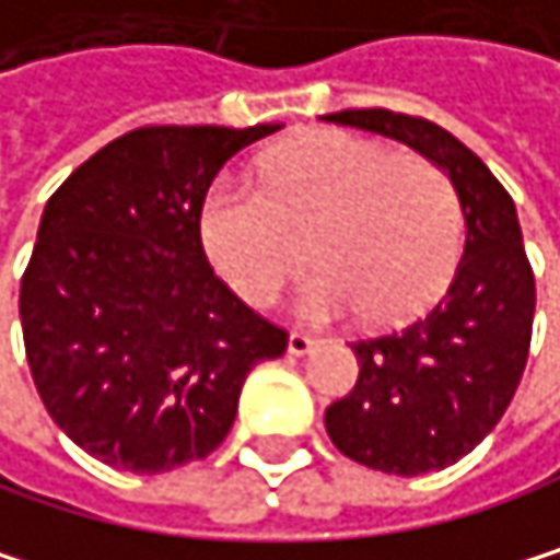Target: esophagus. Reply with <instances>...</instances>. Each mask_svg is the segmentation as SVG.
Segmentation results:
<instances>
[{"instance_id":"1","label":"esophagus","mask_w":560,"mask_h":560,"mask_svg":"<svg viewBox=\"0 0 560 560\" xmlns=\"http://www.w3.org/2000/svg\"><path fill=\"white\" fill-rule=\"evenodd\" d=\"M317 343H320V340L306 337V334H290V337H287V353H293V357H303V353H311Z\"/></svg>"}]
</instances>
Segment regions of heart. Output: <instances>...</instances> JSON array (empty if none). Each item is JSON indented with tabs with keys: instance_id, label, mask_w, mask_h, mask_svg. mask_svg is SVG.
<instances>
[{
	"instance_id": "b5f03b06",
	"label": "heart",
	"mask_w": 560,
	"mask_h": 560,
	"mask_svg": "<svg viewBox=\"0 0 560 560\" xmlns=\"http://www.w3.org/2000/svg\"><path fill=\"white\" fill-rule=\"evenodd\" d=\"M200 243L236 296L264 306L303 264L320 270L296 293L306 320L363 311L390 327L421 317L460 257V203L421 156L350 132H311L264 160V192L217 176L200 203Z\"/></svg>"
}]
</instances>
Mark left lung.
Returning <instances> with one entry per match:
<instances>
[{
	"mask_svg": "<svg viewBox=\"0 0 560 560\" xmlns=\"http://www.w3.org/2000/svg\"><path fill=\"white\" fill-rule=\"evenodd\" d=\"M327 122L368 129L421 153L454 186L467 240L444 300L397 334L350 343L353 390L324 413L350 460L400 478L444 470L504 417L530 347V273L514 200L447 129L390 109H343Z\"/></svg>",
	"mask_w": 560,
	"mask_h": 560,
	"instance_id": "obj_1",
	"label": "left lung"
}]
</instances>
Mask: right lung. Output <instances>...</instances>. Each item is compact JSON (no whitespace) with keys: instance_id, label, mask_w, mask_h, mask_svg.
I'll return each mask as SVG.
<instances>
[{"instance_id":"add662e5","label":"right lung","mask_w":560,"mask_h":560,"mask_svg":"<svg viewBox=\"0 0 560 560\" xmlns=\"http://www.w3.org/2000/svg\"><path fill=\"white\" fill-rule=\"evenodd\" d=\"M277 129L143 126L49 197L19 320L49 417L96 460L163 474L213 454L246 374L287 350L210 270L197 226L220 166Z\"/></svg>"}]
</instances>
